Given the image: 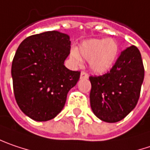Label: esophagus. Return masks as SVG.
<instances>
[{
	"instance_id": "esophagus-1",
	"label": "esophagus",
	"mask_w": 150,
	"mask_h": 150,
	"mask_svg": "<svg viewBox=\"0 0 150 150\" xmlns=\"http://www.w3.org/2000/svg\"><path fill=\"white\" fill-rule=\"evenodd\" d=\"M81 79H86V78H88V74L86 72H85V71H81Z\"/></svg>"
}]
</instances>
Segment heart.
Here are the masks:
<instances>
[{"instance_id":"heart-1","label":"heart","mask_w":150,"mask_h":150,"mask_svg":"<svg viewBox=\"0 0 150 150\" xmlns=\"http://www.w3.org/2000/svg\"><path fill=\"white\" fill-rule=\"evenodd\" d=\"M119 51V44L115 39H92L82 42L79 52L77 49H72L70 57L75 64L81 62V57L89 60L92 70L103 74L115 64Z\"/></svg>"}]
</instances>
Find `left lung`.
Returning a JSON list of instances; mask_svg holds the SVG:
<instances>
[{"instance_id": "1", "label": "left lung", "mask_w": 150, "mask_h": 150, "mask_svg": "<svg viewBox=\"0 0 150 150\" xmlns=\"http://www.w3.org/2000/svg\"><path fill=\"white\" fill-rule=\"evenodd\" d=\"M144 78L141 53L132 45L121 52L110 71L89 77L90 103L94 115L110 123L125 118L137 103Z\"/></svg>"}]
</instances>
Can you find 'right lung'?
I'll return each instance as SVG.
<instances>
[{
	"label": "right lung",
	"instance_id": "obj_1",
	"mask_svg": "<svg viewBox=\"0 0 150 150\" xmlns=\"http://www.w3.org/2000/svg\"><path fill=\"white\" fill-rule=\"evenodd\" d=\"M69 51V36L55 30L30 35L17 49L12 64L14 97L32 120L56 117L79 81L81 72L64 65Z\"/></svg>",
	"mask_w": 150,
	"mask_h": 150
}]
</instances>
